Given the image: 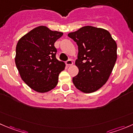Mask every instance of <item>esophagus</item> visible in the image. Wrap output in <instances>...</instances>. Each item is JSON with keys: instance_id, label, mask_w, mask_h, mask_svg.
<instances>
[{"instance_id": "obj_1", "label": "esophagus", "mask_w": 133, "mask_h": 133, "mask_svg": "<svg viewBox=\"0 0 133 133\" xmlns=\"http://www.w3.org/2000/svg\"><path fill=\"white\" fill-rule=\"evenodd\" d=\"M65 64H66L67 65H73V61H72L71 59H69V60H67L66 62H65Z\"/></svg>"}]
</instances>
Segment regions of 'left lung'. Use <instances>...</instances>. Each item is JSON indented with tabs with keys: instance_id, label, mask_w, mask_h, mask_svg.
Instances as JSON below:
<instances>
[{
	"instance_id": "left-lung-1",
	"label": "left lung",
	"mask_w": 133,
	"mask_h": 133,
	"mask_svg": "<svg viewBox=\"0 0 133 133\" xmlns=\"http://www.w3.org/2000/svg\"><path fill=\"white\" fill-rule=\"evenodd\" d=\"M78 45L75 65L78 73L73 78L78 90L91 93L109 79L117 59V45L109 31L86 26L68 34Z\"/></svg>"
}]
</instances>
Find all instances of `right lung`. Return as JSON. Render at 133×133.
I'll list each match as a JSON object with an SVG mask.
<instances>
[{"label":"right lung","instance_id":"add662e5","mask_svg":"<svg viewBox=\"0 0 133 133\" xmlns=\"http://www.w3.org/2000/svg\"><path fill=\"white\" fill-rule=\"evenodd\" d=\"M63 33L45 26L34 28L16 46L15 62L22 80L32 89L44 93L56 87L65 64L56 58L55 43Z\"/></svg>","mask_w":133,"mask_h":133}]
</instances>
